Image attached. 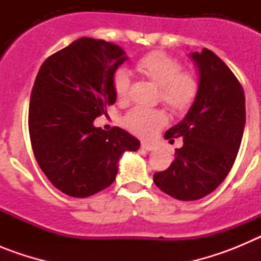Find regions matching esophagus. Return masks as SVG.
Wrapping results in <instances>:
<instances>
[{
	"label": "esophagus",
	"mask_w": 261,
	"mask_h": 261,
	"mask_svg": "<svg viewBox=\"0 0 261 261\" xmlns=\"http://www.w3.org/2000/svg\"><path fill=\"white\" fill-rule=\"evenodd\" d=\"M141 147L144 149V150H147V151H150V150H154L155 149V145L151 144V142H141Z\"/></svg>",
	"instance_id": "34e87169"
}]
</instances>
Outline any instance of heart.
I'll return each mask as SVG.
<instances>
[{
    "label": "heart",
    "instance_id": "heart-1",
    "mask_svg": "<svg viewBox=\"0 0 261 261\" xmlns=\"http://www.w3.org/2000/svg\"><path fill=\"white\" fill-rule=\"evenodd\" d=\"M136 69L159 86L161 102L174 112H186L195 102L199 84L195 75L181 71V64L161 50L146 53L136 61ZM130 86L128 70L117 69L112 78V87L117 99H125ZM166 124L162 111L133 107L124 116V125L141 137H150Z\"/></svg>",
    "mask_w": 261,
    "mask_h": 261
}]
</instances>
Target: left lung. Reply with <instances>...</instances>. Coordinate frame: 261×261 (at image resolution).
Returning <instances> with one entry per match:
<instances>
[{
    "label": "left lung",
    "mask_w": 261,
    "mask_h": 261,
    "mask_svg": "<svg viewBox=\"0 0 261 261\" xmlns=\"http://www.w3.org/2000/svg\"><path fill=\"white\" fill-rule=\"evenodd\" d=\"M199 69V91L180 123L166 140L183 138L175 159L153 180L171 197L192 201L213 192L235 162L246 124V100L239 81L212 50L190 55Z\"/></svg>",
    "instance_id": "obj_1"
}]
</instances>
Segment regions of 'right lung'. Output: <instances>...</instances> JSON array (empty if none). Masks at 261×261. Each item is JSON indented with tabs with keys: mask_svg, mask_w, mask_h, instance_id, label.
<instances>
[{
	"mask_svg": "<svg viewBox=\"0 0 261 261\" xmlns=\"http://www.w3.org/2000/svg\"><path fill=\"white\" fill-rule=\"evenodd\" d=\"M128 57L119 45L81 38L53 53L39 69L29 108V132L39 166L57 190L89 197L114 183L117 162L140 147L114 126H94L116 102L112 78Z\"/></svg>",
	"mask_w": 261,
	"mask_h": 261,
	"instance_id": "obj_1",
	"label": "right lung"
}]
</instances>
